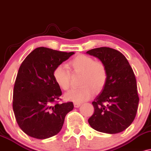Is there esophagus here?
I'll return each mask as SVG.
<instances>
[{
	"instance_id": "1",
	"label": "esophagus",
	"mask_w": 151,
	"mask_h": 151,
	"mask_svg": "<svg viewBox=\"0 0 151 151\" xmlns=\"http://www.w3.org/2000/svg\"><path fill=\"white\" fill-rule=\"evenodd\" d=\"M74 107H75L76 108H78V107H79L81 105V104H80V103H76V102H74Z\"/></svg>"
}]
</instances>
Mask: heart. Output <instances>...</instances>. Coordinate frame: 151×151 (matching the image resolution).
Masks as SVG:
<instances>
[{"instance_id": "obj_1", "label": "heart", "mask_w": 151, "mask_h": 151, "mask_svg": "<svg viewBox=\"0 0 151 151\" xmlns=\"http://www.w3.org/2000/svg\"><path fill=\"white\" fill-rule=\"evenodd\" d=\"M73 71L81 73L78 88H73L65 93L66 100L76 103H81L90 100L94 91L100 92L107 81V70L105 65L100 61H95L90 56L79 54L69 62ZM53 77L55 82L61 89L66 90L70 87V73L63 65H58L54 69Z\"/></svg>"}]
</instances>
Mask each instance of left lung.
I'll use <instances>...</instances> for the list:
<instances>
[{"mask_svg": "<svg viewBox=\"0 0 151 151\" xmlns=\"http://www.w3.org/2000/svg\"><path fill=\"white\" fill-rule=\"evenodd\" d=\"M86 54L98 58L107 70V83L92 103L95 111L89 124L106 134L123 132L135 119L139 102L132 68L120 51L111 48H96Z\"/></svg>", "mask_w": 151, "mask_h": 151, "instance_id": "8db88e82", "label": "left lung"}]
</instances>
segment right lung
I'll return each instance as SVG.
<instances>
[{
    "label": "right lung",
    "mask_w": 151,
    "mask_h": 151,
    "mask_svg": "<svg viewBox=\"0 0 151 151\" xmlns=\"http://www.w3.org/2000/svg\"><path fill=\"white\" fill-rule=\"evenodd\" d=\"M74 52L38 47L19 67L13 90L12 108L19 128L31 137L46 139L61 130L72 102H56L62 92L53 77L54 69Z\"/></svg>",
    "instance_id": "1"
}]
</instances>
